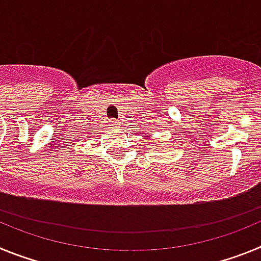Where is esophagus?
<instances>
[{
  "label": "esophagus",
  "mask_w": 261,
  "mask_h": 261,
  "mask_svg": "<svg viewBox=\"0 0 261 261\" xmlns=\"http://www.w3.org/2000/svg\"><path fill=\"white\" fill-rule=\"evenodd\" d=\"M110 123H111V125H117V121H116V120H114V119H112V120H111V121H110Z\"/></svg>",
  "instance_id": "1"
}]
</instances>
